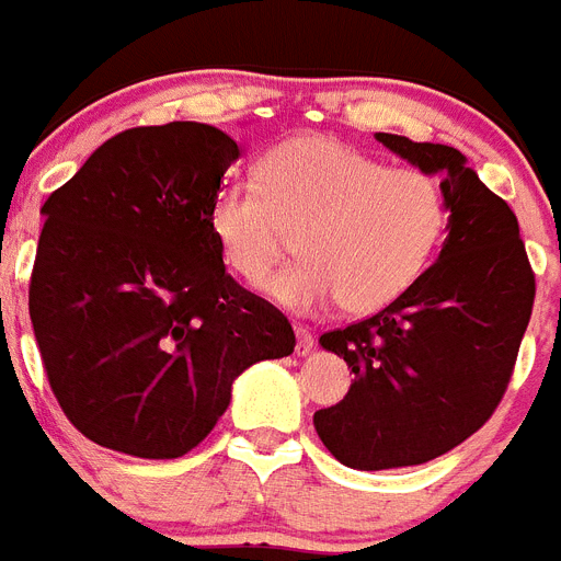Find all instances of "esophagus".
I'll list each match as a JSON object with an SVG mask.
<instances>
[{"label": "esophagus", "instance_id": "obj_1", "mask_svg": "<svg viewBox=\"0 0 561 561\" xmlns=\"http://www.w3.org/2000/svg\"><path fill=\"white\" fill-rule=\"evenodd\" d=\"M295 337H298V344H295V353L307 355L309 350H312V344H314L312 330H309V327H304V323H295Z\"/></svg>", "mask_w": 561, "mask_h": 561}]
</instances>
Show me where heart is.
I'll use <instances>...</instances> for the list:
<instances>
[{
  "label": "heart",
  "mask_w": 561,
  "mask_h": 561,
  "mask_svg": "<svg viewBox=\"0 0 561 561\" xmlns=\"http://www.w3.org/2000/svg\"><path fill=\"white\" fill-rule=\"evenodd\" d=\"M447 229V201L419 169H390L355 146L304 134L272 146L254 180L211 194L208 231L226 266L261 284L298 234L304 261L266 295L291 312L335 304L346 314L390 307L424 275Z\"/></svg>",
  "instance_id": "heart-1"
}]
</instances>
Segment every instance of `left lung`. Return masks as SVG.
I'll return each mask as SVG.
<instances>
[{
	"mask_svg": "<svg viewBox=\"0 0 561 561\" xmlns=\"http://www.w3.org/2000/svg\"><path fill=\"white\" fill-rule=\"evenodd\" d=\"M375 137L442 178L450 220L438 261L401 298L321 335L355 381L314 430L353 470L424 465L473 436L511 383L536 295L519 220L458 148Z\"/></svg>",
	"mask_w": 561,
	"mask_h": 561,
	"instance_id": "obj_1",
	"label": "left lung"
}]
</instances>
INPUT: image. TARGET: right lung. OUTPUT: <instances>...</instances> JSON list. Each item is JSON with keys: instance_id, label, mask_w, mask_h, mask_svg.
Returning <instances> with one entry per match:
<instances>
[{"instance_id": "add662e5", "label": "right lung", "mask_w": 561, "mask_h": 561, "mask_svg": "<svg viewBox=\"0 0 561 561\" xmlns=\"http://www.w3.org/2000/svg\"><path fill=\"white\" fill-rule=\"evenodd\" d=\"M238 157L215 125L128 128L42 206L31 323L62 413L100 447L186 456L243 369L295 350L284 312L226 272L208 231Z\"/></svg>"}]
</instances>
